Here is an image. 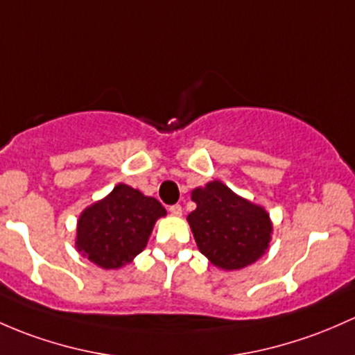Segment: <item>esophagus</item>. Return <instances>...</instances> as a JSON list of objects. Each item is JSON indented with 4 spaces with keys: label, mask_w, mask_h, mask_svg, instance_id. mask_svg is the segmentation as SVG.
Wrapping results in <instances>:
<instances>
[{
    "label": "esophagus",
    "mask_w": 355,
    "mask_h": 355,
    "mask_svg": "<svg viewBox=\"0 0 355 355\" xmlns=\"http://www.w3.org/2000/svg\"><path fill=\"white\" fill-rule=\"evenodd\" d=\"M168 211H170L171 216H182V206H180V204L170 206V207H168Z\"/></svg>",
    "instance_id": "1"
}]
</instances>
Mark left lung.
Segmentation results:
<instances>
[{"mask_svg": "<svg viewBox=\"0 0 355 355\" xmlns=\"http://www.w3.org/2000/svg\"><path fill=\"white\" fill-rule=\"evenodd\" d=\"M196 211L187 216L196 243L211 263L238 270L257 262L270 243L272 221L262 206L236 196L223 182L192 190Z\"/></svg>", "mask_w": 355, "mask_h": 355, "instance_id": "left-lung-1", "label": "left lung"}]
</instances>
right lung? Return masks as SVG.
Listing matches in <instances>:
<instances>
[{
	"label": "right lung",
	"instance_id": "right-lung-1",
	"mask_svg": "<svg viewBox=\"0 0 355 355\" xmlns=\"http://www.w3.org/2000/svg\"><path fill=\"white\" fill-rule=\"evenodd\" d=\"M166 216L155 199L125 184L85 209L78 219L76 250L102 268H121L148 245L156 219Z\"/></svg>",
	"mask_w": 355,
	"mask_h": 355
}]
</instances>
